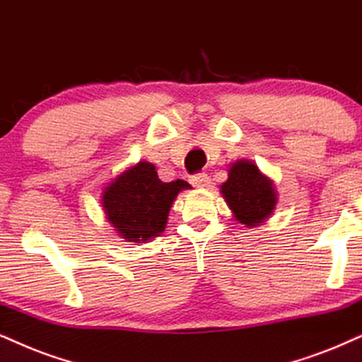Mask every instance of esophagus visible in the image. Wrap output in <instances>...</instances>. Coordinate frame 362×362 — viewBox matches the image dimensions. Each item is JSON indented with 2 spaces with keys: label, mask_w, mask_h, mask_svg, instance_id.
Segmentation results:
<instances>
[{
  "label": "esophagus",
  "mask_w": 362,
  "mask_h": 362,
  "mask_svg": "<svg viewBox=\"0 0 362 362\" xmlns=\"http://www.w3.org/2000/svg\"><path fill=\"white\" fill-rule=\"evenodd\" d=\"M190 182L194 184V187H199V189H205V187H209L210 184V178L207 173H197L190 178Z\"/></svg>",
  "instance_id": "1"
}]
</instances>
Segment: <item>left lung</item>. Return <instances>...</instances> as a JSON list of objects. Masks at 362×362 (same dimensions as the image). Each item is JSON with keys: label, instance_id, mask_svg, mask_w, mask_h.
Here are the masks:
<instances>
[{"label": "left lung", "instance_id": "left-lung-1", "mask_svg": "<svg viewBox=\"0 0 362 362\" xmlns=\"http://www.w3.org/2000/svg\"><path fill=\"white\" fill-rule=\"evenodd\" d=\"M221 194L235 221L247 228L262 226L274 214L279 200L274 182L249 158L235 160L228 165Z\"/></svg>", "mask_w": 362, "mask_h": 362}]
</instances>
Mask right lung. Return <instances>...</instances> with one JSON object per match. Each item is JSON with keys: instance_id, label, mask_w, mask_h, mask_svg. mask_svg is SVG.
<instances>
[{"instance_id": "add662e5", "label": "right lung", "mask_w": 362, "mask_h": 362, "mask_svg": "<svg viewBox=\"0 0 362 362\" xmlns=\"http://www.w3.org/2000/svg\"><path fill=\"white\" fill-rule=\"evenodd\" d=\"M187 189L185 180L162 182L153 163L141 160L103 187L102 207L122 239L145 244L165 230L177 195Z\"/></svg>"}]
</instances>
